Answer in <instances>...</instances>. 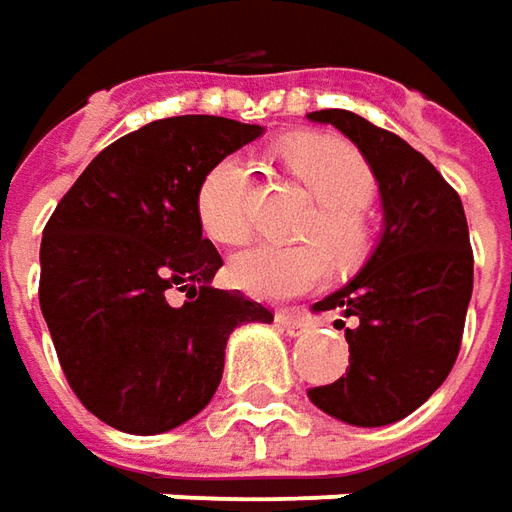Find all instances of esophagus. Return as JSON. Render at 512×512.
Wrapping results in <instances>:
<instances>
[{
	"mask_svg": "<svg viewBox=\"0 0 512 512\" xmlns=\"http://www.w3.org/2000/svg\"><path fill=\"white\" fill-rule=\"evenodd\" d=\"M277 319V325L288 333V336H302L305 330H308V319H302L300 314H277L274 316Z\"/></svg>",
	"mask_w": 512,
	"mask_h": 512,
	"instance_id": "1",
	"label": "esophagus"
}]
</instances>
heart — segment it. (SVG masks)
<instances>
[{"instance_id":"1","label":"heart","mask_w":512,"mask_h":512,"mask_svg":"<svg viewBox=\"0 0 512 512\" xmlns=\"http://www.w3.org/2000/svg\"><path fill=\"white\" fill-rule=\"evenodd\" d=\"M285 165L316 198L308 235H322L342 257H356L367 243L364 204L373 198L375 179L367 159L339 137L302 134L283 145ZM196 218L215 243L249 238V162L232 154L218 159L198 184ZM333 271L325 243L297 246L260 243L232 260V283L257 300H288L322 285Z\"/></svg>"}]
</instances>
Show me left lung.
I'll list each match as a JSON object with an SVG mask.
<instances>
[{
	"label": "left lung",
	"mask_w": 512,
	"mask_h": 512,
	"mask_svg": "<svg viewBox=\"0 0 512 512\" xmlns=\"http://www.w3.org/2000/svg\"><path fill=\"white\" fill-rule=\"evenodd\" d=\"M339 128L373 170L384 227L356 277L316 302L342 311L350 370L308 389L325 415L375 429L412 415L451 373L474 291V252L460 196L398 134L344 109L308 114Z\"/></svg>",
	"instance_id": "1"
}]
</instances>
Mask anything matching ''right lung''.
<instances>
[{
	"mask_svg": "<svg viewBox=\"0 0 512 512\" xmlns=\"http://www.w3.org/2000/svg\"><path fill=\"white\" fill-rule=\"evenodd\" d=\"M260 134L210 114L154 120L100 151L47 221L41 314L69 387L111 429L162 434L196 417L221 384L229 333L274 319L212 288L224 260L196 218L204 173Z\"/></svg>",
	"mask_w": 512,
	"mask_h": 512,
	"instance_id": "right-lung-1",
	"label": "right lung"
}]
</instances>
